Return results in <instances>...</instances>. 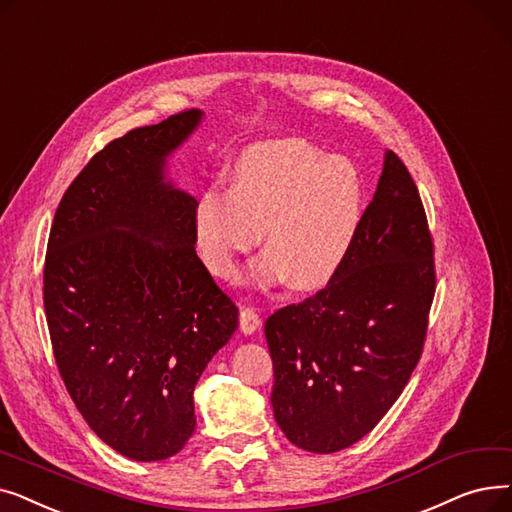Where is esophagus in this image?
Wrapping results in <instances>:
<instances>
[{
  "label": "esophagus",
  "mask_w": 512,
  "mask_h": 512,
  "mask_svg": "<svg viewBox=\"0 0 512 512\" xmlns=\"http://www.w3.org/2000/svg\"><path fill=\"white\" fill-rule=\"evenodd\" d=\"M239 327L243 331V335H252L258 327H260V316L256 312V308L252 306H243L239 312Z\"/></svg>",
  "instance_id": "34e87169"
}]
</instances>
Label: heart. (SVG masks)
<instances>
[{
  "instance_id": "1",
  "label": "heart",
  "mask_w": 512,
  "mask_h": 512,
  "mask_svg": "<svg viewBox=\"0 0 512 512\" xmlns=\"http://www.w3.org/2000/svg\"><path fill=\"white\" fill-rule=\"evenodd\" d=\"M364 181L346 156H325L308 139L283 137L248 145L229 187L202 191L191 231L204 264L233 279L239 258L260 235L266 250L252 266L258 285L289 279L298 291L321 289L342 271L358 235Z\"/></svg>"
}]
</instances>
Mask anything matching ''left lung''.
<instances>
[{"instance_id": "1", "label": "left lung", "mask_w": 512, "mask_h": 512, "mask_svg": "<svg viewBox=\"0 0 512 512\" xmlns=\"http://www.w3.org/2000/svg\"><path fill=\"white\" fill-rule=\"evenodd\" d=\"M433 294V243L419 189L402 160L385 152L342 271L264 325L275 421L291 444L339 452L385 417L421 358Z\"/></svg>"}]
</instances>
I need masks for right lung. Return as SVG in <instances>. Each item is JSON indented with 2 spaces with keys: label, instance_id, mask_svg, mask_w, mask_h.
Instances as JSON below:
<instances>
[{
  "label": "right lung",
  "instance_id": "add662e5",
  "mask_svg": "<svg viewBox=\"0 0 512 512\" xmlns=\"http://www.w3.org/2000/svg\"><path fill=\"white\" fill-rule=\"evenodd\" d=\"M202 118L187 110L110 141L66 189L47 241L58 371L95 435L139 462L187 444L193 389L239 323L196 254V198L166 175Z\"/></svg>",
  "mask_w": 512,
  "mask_h": 512
}]
</instances>
